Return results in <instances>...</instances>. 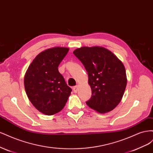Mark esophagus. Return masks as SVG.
Segmentation results:
<instances>
[{"mask_svg": "<svg viewBox=\"0 0 153 153\" xmlns=\"http://www.w3.org/2000/svg\"><path fill=\"white\" fill-rule=\"evenodd\" d=\"M73 89L74 92H75V93H76L77 91H78V86L76 85V86H75V87H73Z\"/></svg>", "mask_w": 153, "mask_h": 153, "instance_id": "obj_1", "label": "esophagus"}]
</instances>
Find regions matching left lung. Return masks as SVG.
I'll use <instances>...</instances> for the list:
<instances>
[{
  "label": "left lung",
  "mask_w": 153,
  "mask_h": 153,
  "mask_svg": "<svg viewBox=\"0 0 153 153\" xmlns=\"http://www.w3.org/2000/svg\"><path fill=\"white\" fill-rule=\"evenodd\" d=\"M73 53L88 73L92 96L86 104L101 114L114 110L121 101L127 84L123 62L102 47H83Z\"/></svg>",
  "instance_id": "obj_1"
}]
</instances>
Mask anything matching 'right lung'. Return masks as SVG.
Listing matches in <instances>:
<instances>
[{
  "label": "right lung",
  "mask_w": 153,
  "mask_h": 153,
  "mask_svg": "<svg viewBox=\"0 0 153 153\" xmlns=\"http://www.w3.org/2000/svg\"><path fill=\"white\" fill-rule=\"evenodd\" d=\"M69 51L53 47L39 53L25 73L24 86L31 103L40 112L52 115L65 106L71 89L59 72L58 66Z\"/></svg>",
  "instance_id": "1"
}]
</instances>
